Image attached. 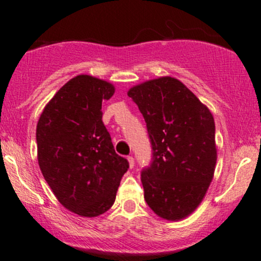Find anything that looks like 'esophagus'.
Segmentation results:
<instances>
[{
	"mask_svg": "<svg viewBox=\"0 0 261 261\" xmlns=\"http://www.w3.org/2000/svg\"><path fill=\"white\" fill-rule=\"evenodd\" d=\"M127 161H128V167H130V168L133 169L134 166H135V160H134V157H131V155H128Z\"/></svg>",
	"mask_w": 261,
	"mask_h": 261,
	"instance_id": "34e87169",
	"label": "esophagus"
}]
</instances>
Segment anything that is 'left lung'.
I'll use <instances>...</instances> for the list:
<instances>
[{
  "mask_svg": "<svg viewBox=\"0 0 261 261\" xmlns=\"http://www.w3.org/2000/svg\"><path fill=\"white\" fill-rule=\"evenodd\" d=\"M127 95L145 118L152 145V163L141 174L146 202L161 218L182 220L201 203L214 179V116L169 76L131 87Z\"/></svg>",
  "mask_w": 261,
  "mask_h": 261,
  "instance_id": "obj_1",
  "label": "left lung"
}]
</instances>
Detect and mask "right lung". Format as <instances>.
I'll return each instance as SVG.
<instances>
[{
  "label": "right lung",
  "instance_id": "right-lung-1",
  "mask_svg": "<svg viewBox=\"0 0 261 261\" xmlns=\"http://www.w3.org/2000/svg\"><path fill=\"white\" fill-rule=\"evenodd\" d=\"M114 92L107 81L79 74L56 92L37 125L45 180L64 207L82 217H97L112 207L128 168L101 121V101Z\"/></svg>",
  "mask_w": 261,
  "mask_h": 261
}]
</instances>
